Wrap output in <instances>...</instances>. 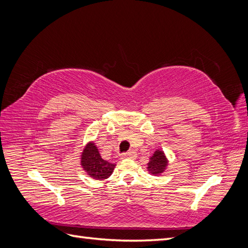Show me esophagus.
<instances>
[{
    "label": "esophagus",
    "mask_w": 248,
    "mask_h": 248,
    "mask_svg": "<svg viewBox=\"0 0 248 248\" xmlns=\"http://www.w3.org/2000/svg\"><path fill=\"white\" fill-rule=\"evenodd\" d=\"M134 155H136V154H134V152H133V151L126 152V153L122 154V156H121V159H125V158H133Z\"/></svg>",
    "instance_id": "34e87169"
}]
</instances>
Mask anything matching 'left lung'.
I'll use <instances>...</instances> for the list:
<instances>
[{"instance_id":"1","label":"left lung","mask_w":248,"mask_h":248,"mask_svg":"<svg viewBox=\"0 0 248 248\" xmlns=\"http://www.w3.org/2000/svg\"><path fill=\"white\" fill-rule=\"evenodd\" d=\"M169 164V160L167 158L166 154L162 150H156L153 153V155L149 158L148 162V171L150 175L153 176H159L162 172L167 170V167Z\"/></svg>"}]
</instances>
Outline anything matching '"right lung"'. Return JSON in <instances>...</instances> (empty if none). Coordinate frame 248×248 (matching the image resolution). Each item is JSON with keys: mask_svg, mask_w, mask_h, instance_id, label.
Returning a JSON list of instances; mask_svg holds the SVG:
<instances>
[{"mask_svg": "<svg viewBox=\"0 0 248 248\" xmlns=\"http://www.w3.org/2000/svg\"><path fill=\"white\" fill-rule=\"evenodd\" d=\"M80 166L91 178L106 180L112 174L116 164L102 159L95 142L89 141L81 152Z\"/></svg>", "mask_w": 248, "mask_h": 248, "instance_id": "obj_1", "label": "right lung"}]
</instances>
